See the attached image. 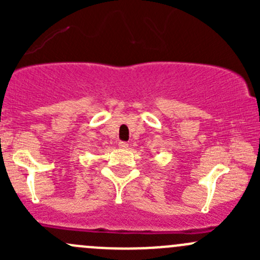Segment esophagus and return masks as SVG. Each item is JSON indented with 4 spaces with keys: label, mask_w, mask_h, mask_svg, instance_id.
<instances>
[{
    "label": "esophagus",
    "mask_w": 260,
    "mask_h": 260,
    "mask_svg": "<svg viewBox=\"0 0 260 260\" xmlns=\"http://www.w3.org/2000/svg\"><path fill=\"white\" fill-rule=\"evenodd\" d=\"M118 146H119V148H123V149L128 148V143H125V142H119L118 143Z\"/></svg>",
    "instance_id": "34e87169"
}]
</instances>
